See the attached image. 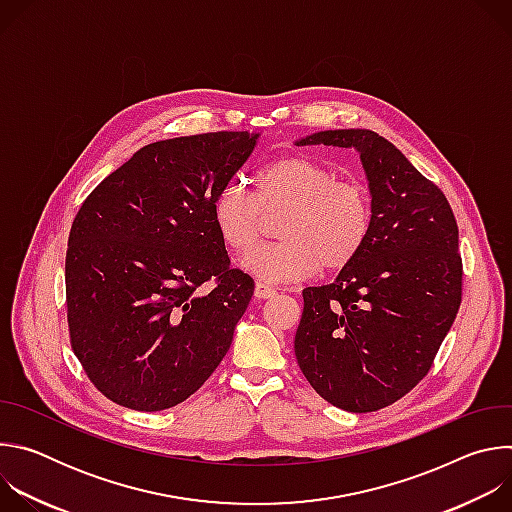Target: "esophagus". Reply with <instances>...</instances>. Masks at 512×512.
I'll return each mask as SVG.
<instances>
[{
	"instance_id": "esophagus-1",
	"label": "esophagus",
	"mask_w": 512,
	"mask_h": 512,
	"mask_svg": "<svg viewBox=\"0 0 512 512\" xmlns=\"http://www.w3.org/2000/svg\"><path fill=\"white\" fill-rule=\"evenodd\" d=\"M275 294H277V291H275L271 285H267L265 281H257V283H255V298L267 300V298H273Z\"/></svg>"
}]
</instances>
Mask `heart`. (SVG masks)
I'll list each match as a JSON object with an SVG mask.
<instances>
[{
	"label": "heart",
	"mask_w": 512,
	"mask_h": 512,
	"mask_svg": "<svg viewBox=\"0 0 512 512\" xmlns=\"http://www.w3.org/2000/svg\"><path fill=\"white\" fill-rule=\"evenodd\" d=\"M257 202L241 182L218 192L212 204L214 229L235 253H245L258 234V208L287 209L279 244L258 246L241 267L265 283L298 281L320 267L340 271L364 249L373 227V202L367 186L310 158H283L259 176Z\"/></svg>",
	"instance_id": "b5f03b06"
}]
</instances>
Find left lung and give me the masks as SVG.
Here are the masks:
<instances>
[{
	"mask_svg": "<svg viewBox=\"0 0 512 512\" xmlns=\"http://www.w3.org/2000/svg\"><path fill=\"white\" fill-rule=\"evenodd\" d=\"M298 143L358 152L373 227L332 283L304 289L296 358L334 407L377 411L427 375L454 324L462 302L456 218L444 192L371 129H328Z\"/></svg>",
	"mask_w": 512,
	"mask_h": 512,
	"instance_id": "1",
	"label": "left lung"
}]
</instances>
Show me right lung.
<instances>
[{
    "label": "right lung",
    "mask_w": 512,
    "mask_h": 512,
    "mask_svg": "<svg viewBox=\"0 0 512 512\" xmlns=\"http://www.w3.org/2000/svg\"><path fill=\"white\" fill-rule=\"evenodd\" d=\"M261 133L216 131L145 145L75 216L66 251L70 344L113 403L162 411L221 364L255 283L233 269L212 204ZM212 276L215 287H197Z\"/></svg>",
    "instance_id": "right-lung-1"
}]
</instances>
